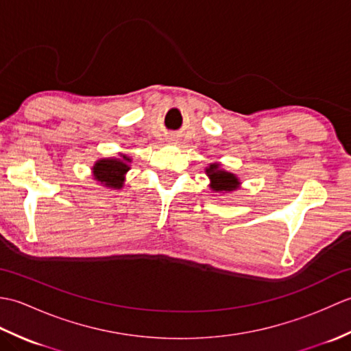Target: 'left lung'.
Here are the masks:
<instances>
[{
	"label": "left lung",
	"mask_w": 351,
	"mask_h": 351,
	"mask_svg": "<svg viewBox=\"0 0 351 351\" xmlns=\"http://www.w3.org/2000/svg\"><path fill=\"white\" fill-rule=\"evenodd\" d=\"M206 175L210 178V187L211 190L217 191V193H229V191H235L238 187H240V180L230 171H226L220 169L219 162H213L210 164V167H206Z\"/></svg>",
	"instance_id": "8db88e82"
}]
</instances>
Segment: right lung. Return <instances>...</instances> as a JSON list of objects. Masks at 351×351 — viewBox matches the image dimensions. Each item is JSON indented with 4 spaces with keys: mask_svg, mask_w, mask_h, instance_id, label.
Instances as JSON below:
<instances>
[{
    "mask_svg": "<svg viewBox=\"0 0 351 351\" xmlns=\"http://www.w3.org/2000/svg\"><path fill=\"white\" fill-rule=\"evenodd\" d=\"M131 158L121 155V158H102L95 162L93 176L95 180L104 184L108 189H122L125 173L130 170Z\"/></svg>",
    "mask_w": 351,
    "mask_h": 351,
    "instance_id": "obj_1",
    "label": "right lung"
}]
</instances>
